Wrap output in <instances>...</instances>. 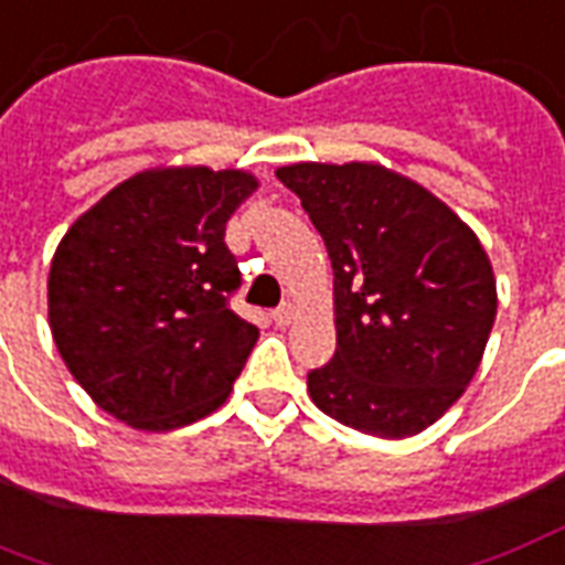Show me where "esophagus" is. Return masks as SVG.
<instances>
[{
    "label": "esophagus",
    "mask_w": 565,
    "mask_h": 565,
    "mask_svg": "<svg viewBox=\"0 0 565 565\" xmlns=\"http://www.w3.org/2000/svg\"><path fill=\"white\" fill-rule=\"evenodd\" d=\"M292 317H296V305H290V301H287V305H281V308L273 313L275 326H281V329H284V326H290Z\"/></svg>",
    "instance_id": "esophagus-1"
}]
</instances>
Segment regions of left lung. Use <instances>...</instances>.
Masks as SVG:
<instances>
[{"instance_id": "obj_1", "label": "left lung", "mask_w": 565, "mask_h": 565, "mask_svg": "<svg viewBox=\"0 0 565 565\" xmlns=\"http://www.w3.org/2000/svg\"><path fill=\"white\" fill-rule=\"evenodd\" d=\"M275 174L334 269L338 350L308 373V394L367 436L424 433L483 361L498 313L489 254L445 201L376 162H296Z\"/></svg>"}]
</instances>
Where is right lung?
Returning a JSON list of instances; mask_svg holds the SVG:
<instances>
[{
  "label": "right lung",
  "mask_w": 565,
  "mask_h": 565,
  "mask_svg": "<svg viewBox=\"0 0 565 565\" xmlns=\"http://www.w3.org/2000/svg\"><path fill=\"white\" fill-rule=\"evenodd\" d=\"M254 189L239 168H150L67 227L46 281L50 329L103 412L162 433L225 403L257 343L231 311L243 278L225 245Z\"/></svg>",
  "instance_id": "obj_1"
}]
</instances>
